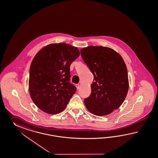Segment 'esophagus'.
Returning a JSON list of instances; mask_svg holds the SVG:
<instances>
[{
  "mask_svg": "<svg viewBox=\"0 0 158 158\" xmlns=\"http://www.w3.org/2000/svg\"><path fill=\"white\" fill-rule=\"evenodd\" d=\"M76 87H77V89H79V88H80V85H79V84H77V85H76Z\"/></svg>",
  "mask_w": 158,
  "mask_h": 158,
  "instance_id": "esophagus-1",
  "label": "esophagus"
}]
</instances>
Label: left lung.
<instances>
[{"instance_id": "1", "label": "left lung", "mask_w": 158, "mask_h": 158, "mask_svg": "<svg viewBox=\"0 0 158 158\" xmlns=\"http://www.w3.org/2000/svg\"><path fill=\"white\" fill-rule=\"evenodd\" d=\"M81 53L94 77L85 106L95 115H108L119 107L127 96L126 65L119 54L106 47L89 46L81 49Z\"/></svg>"}]
</instances>
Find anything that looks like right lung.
<instances>
[{
	"label": "right lung",
	"instance_id": "1",
	"mask_svg": "<svg viewBox=\"0 0 158 158\" xmlns=\"http://www.w3.org/2000/svg\"><path fill=\"white\" fill-rule=\"evenodd\" d=\"M80 55L77 47L64 43L43 47L31 62L29 92L38 107L50 114L61 112L76 92L69 83L70 65Z\"/></svg>",
	"mask_w": 158,
	"mask_h": 158
}]
</instances>
